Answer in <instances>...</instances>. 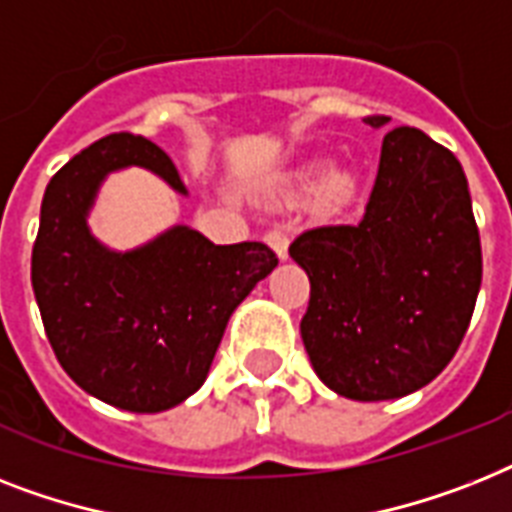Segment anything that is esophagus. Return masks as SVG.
Returning <instances> with one entry per match:
<instances>
[{"instance_id":"obj_1","label":"esophagus","mask_w":512,"mask_h":512,"mask_svg":"<svg viewBox=\"0 0 512 512\" xmlns=\"http://www.w3.org/2000/svg\"><path fill=\"white\" fill-rule=\"evenodd\" d=\"M265 242L270 244V249H273L281 260H286V252H289V236H286L284 228H270L268 234H265Z\"/></svg>"}]
</instances>
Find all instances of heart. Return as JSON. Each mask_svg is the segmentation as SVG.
I'll return each instance as SVG.
<instances>
[{
	"label": "heart",
	"mask_w": 512,
	"mask_h": 512,
	"mask_svg": "<svg viewBox=\"0 0 512 512\" xmlns=\"http://www.w3.org/2000/svg\"><path fill=\"white\" fill-rule=\"evenodd\" d=\"M352 189V178L344 176V173H336V176L328 178L326 184V191L331 194V197H344V194H350Z\"/></svg>",
	"instance_id": "b5f03b06"
}]
</instances>
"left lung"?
Segmentation results:
<instances>
[{
    "instance_id": "1",
    "label": "left lung",
    "mask_w": 512,
    "mask_h": 512,
    "mask_svg": "<svg viewBox=\"0 0 512 512\" xmlns=\"http://www.w3.org/2000/svg\"><path fill=\"white\" fill-rule=\"evenodd\" d=\"M289 255L310 278L299 331L323 384L360 402L421 389L458 352L481 286L458 157L418 128H394L360 223L307 228Z\"/></svg>"
}]
</instances>
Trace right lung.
I'll list each match as a JSON object with an SVG mask.
<instances>
[{"instance_id":"1","label":"right lung","mask_w":512,"mask_h":512,"mask_svg":"<svg viewBox=\"0 0 512 512\" xmlns=\"http://www.w3.org/2000/svg\"><path fill=\"white\" fill-rule=\"evenodd\" d=\"M141 165L186 194L176 165L136 134H110L65 162L44 191L31 284L73 381L131 413L176 407L205 384L236 305L278 265L263 242L213 244L176 226L112 252L86 226L107 173Z\"/></svg>"}]
</instances>
